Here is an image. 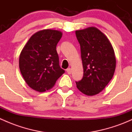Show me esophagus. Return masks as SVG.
I'll use <instances>...</instances> for the list:
<instances>
[{"mask_svg":"<svg viewBox=\"0 0 132 132\" xmlns=\"http://www.w3.org/2000/svg\"><path fill=\"white\" fill-rule=\"evenodd\" d=\"M66 71H67L68 74H71V68H68L67 70H66Z\"/></svg>","mask_w":132,"mask_h":132,"instance_id":"obj_1","label":"esophagus"}]
</instances>
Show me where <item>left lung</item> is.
<instances>
[{"mask_svg": "<svg viewBox=\"0 0 132 132\" xmlns=\"http://www.w3.org/2000/svg\"><path fill=\"white\" fill-rule=\"evenodd\" d=\"M75 34L84 68L82 80L76 82L77 87L86 95H95L114 75L116 64L114 49L106 36L94 27L76 30Z\"/></svg>", "mask_w": 132, "mask_h": 132, "instance_id": "left-lung-1", "label": "left lung"}]
</instances>
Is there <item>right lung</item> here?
<instances>
[{
	"instance_id": "right-lung-1",
	"label": "right lung",
	"mask_w": 132,
	"mask_h": 132,
	"mask_svg": "<svg viewBox=\"0 0 132 132\" xmlns=\"http://www.w3.org/2000/svg\"><path fill=\"white\" fill-rule=\"evenodd\" d=\"M61 31L45 29L33 34L21 52L20 72L32 89L45 92L55 85L65 71L59 66L56 46L62 37Z\"/></svg>"
}]
</instances>
